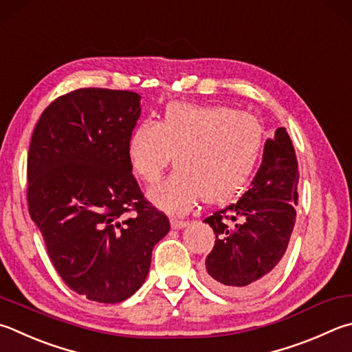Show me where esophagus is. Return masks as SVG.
Wrapping results in <instances>:
<instances>
[{
	"mask_svg": "<svg viewBox=\"0 0 352 352\" xmlns=\"http://www.w3.org/2000/svg\"><path fill=\"white\" fill-rule=\"evenodd\" d=\"M170 225L174 229H183L189 225V220H184V219H178V217H172L170 219Z\"/></svg>",
	"mask_w": 352,
	"mask_h": 352,
	"instance_id": "34e87169",
	"label": "esophagus"
}]
</instances>
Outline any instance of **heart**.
Returning a JSON list of instances; mask_svg holds the SVG:
<instances>
[{
  "mask_svg": "<svg viewBox=\"0 0 352 352\" xmlns=\"http://www.w3.org/2000/svg\"><path fill=\"white\" fill-rule=\"evenodd\" d=\"M263 151V129L252 115L221 104L175 101L160 123L146 120L131 133L127 157L144 183H155L174 154L177 169L149 189L169 212H188L201 200L225 203L251 180Z\"/></svg>",
  "mask_w": 352,
  "mask_h": 352,
  "instance_id": "obj_1",
  "label": "heart"
}]
</instances>
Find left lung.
<instances>
[{"instance_id":"left-lung-1","label":"left lung","mask_w":352,"mask_h":352,"mask_svg":"<svg viewBox=\"0 0 352 352\" xmlns=\"http://www.w3.org/2000/svg\"><path fill=\"white\" fill-rule=\"evenodd\" d=\"M297 184L296 151L285 127H278L266 140L249 190L204 219L214 229L215 245L203 278L214 289L231 297L254 296L276 277L296 225ZM226 219L236 225L228 227Z\"/></svg>"}]
</instances>
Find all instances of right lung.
Here are the masks:
<instances>
[{
    "label": "right lung",
    "mask_w": 352,
    "mask_h": 352,
    "mask_svg": "<svg viewBox=\"0 0 352 352\" xmlns=\"http://www.w3.org/2000/svg\"><path fill=\"white\" fill-rule=\"evenodd\" d=\"M135 92L78 89L50 103L28 157L30 219L65 283L100 303L135 294L168 217L144 200L127 143L142 115ZM136 215L127 219L126 212Z\"/></svg>",
    "instance_id": "1"
}]
</instances>
